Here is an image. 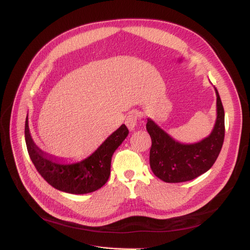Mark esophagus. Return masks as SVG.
<instances>
[{"mask_svg":"<svg viewBox=\"0 0 250 250\" xmlns=\"http://www.w3.org/2000/svg\"><path fill=\"white\" fill-rule=\"evenodd\" d=\"M139 117H140V113L138 111H131L129 115L127 116V118L125 120V124L130 131L135 129V126H137Z\"/></svg>","mask_w":250,"mask_h":250,"instance_id":"1","label":"esophagus"}]
</instances>
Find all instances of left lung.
Segmentation results:
<instances>
[{"label": "left lung", "mask_w": 250, "mask_h": 250, "mask_svg": "<svg viewBox=\"0 0 250 250\" xmlns=\"http://www.w3.org/2000/svg\"><path fill=\"white\" fill-rule=\"evenodd\" d=\"M215 88L216 122L211 132L196 143H181L166 132L152 119H147L146 128L152 146L150 168L165 183H185L208 171L220 153L224 141V109Z\"/></svg>", "instance_id": "obj_1"}]
</instances>
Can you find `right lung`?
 I'll use <instances>...</instances> for the list:
<instances>
[{
  "label": "right lung",
  "mask_w": 250,
  "mask_h": 250,
  "mask_svg": "<svg viewBox=\"0 0 250 250\" xmlns=\"http://www.w3.org/2000/svg\"><path fill=\"white\" fill-rule=\"evenodd\" d=\"M28 116L25 140L28 153L43 179L59 191L70 194H87L99 190L110 175L112 154L129 133L122 124L94 152L84 160L66 163L64 160L42 151L34 143L29 129Z\"/></svg>",
  "instance_id": "right-lung-1"
}]
</instances>
